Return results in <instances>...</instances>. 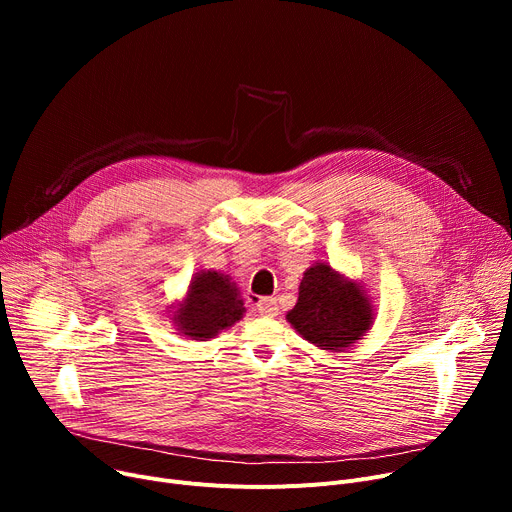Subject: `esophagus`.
Segmentation results:
<instances>
[{"label":"esophagus","instance_id":"obj_1","mask_svg":"<svg viewBox=\"0 0 512 512\" xmlns=\"http://www.w3.org/2000/svg\"><path fill=\"white\" fill-rule=\"evenodd\" d=\"M257 313L263 317H276L278 315V303L272 297H265L257 301Z\"/></svg>","mask_w":512,"mask_h":512}]
</instances>
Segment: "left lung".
I'll return each mask as SVG.
<instances>
[{
    "label": "left lung",
    "instance_id": "1",
    "mask_svg": "<svg viewBox=\"0 0 512 512\" xmlns=\"http://www.w3.org/2000/svg\"><path fill=\"white\" fill-rule=\"evenodd\" d=\"M286 319L307 342L342 353L371 330L375 309L357 280L336 272L326 261H317L303 274L299 301Z\"/></svg>",
    "mask_w": 512,
    "mask_h": 512
}]
</instances>
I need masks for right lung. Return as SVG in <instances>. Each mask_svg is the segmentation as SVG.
Instances as JSON below:
<instances>
[{"mask_svg":"<svg viewBox=\"0 0 512 512\" xmlns=\"http://www.w3.org/2000/svg\"><path fill=\"white\" fill-rule=\"evenodd\" d=\"M170 309L176 330L191 340L215 338L222 330L232 328L247 311L236 282L228 274L213 270L193 274L184 299Z\"/></svg>","mask_w":512,"mask_h":512,"instance_id":"obj_1","label":"right lung"}]
</instances>
